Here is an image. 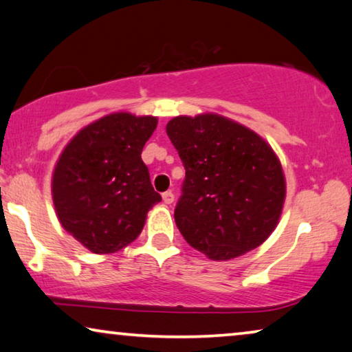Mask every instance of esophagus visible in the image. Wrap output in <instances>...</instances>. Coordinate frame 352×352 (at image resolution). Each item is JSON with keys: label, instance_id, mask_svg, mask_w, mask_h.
Instances as JSON below:
<instances>
[{"label": "esophagus", "instance_id": "esophagus-1", "mask_svg": "<svg viewBox=\"0 0 352 352\" xmlns=\"http://www.w3.org/2000/svg\"><path fill=\"white\" fill-rule=\"evenodd\" d=\"M162 198H164V203L165 204H171L173 201H175V193H173V192H165L164 195H162Z\"/></svg>", "mask_w": 352, "mask_h": 352}]
</instances>
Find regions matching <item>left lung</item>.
<instances>
[{
	"mask_svg": "<svg viewBox=\"0 0 352 352\" xmlns=\"http://www.w3.org/2000/svg\"><path fill=\"white\" fill-rule=\"evenodd\" d=\"M166 133L186 168L175 209L184 239L214 261L261 245L286 197L274 149L256 132L215 113L173 118Z\"/></svg>",
	"mask_w": 352,
	"mask_h": 352,
	"instance_id": "8db88e82",
	"label": "left lung"
}]
</instances>
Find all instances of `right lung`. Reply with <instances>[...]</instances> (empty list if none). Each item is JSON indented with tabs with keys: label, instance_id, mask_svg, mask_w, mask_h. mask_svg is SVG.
I'll return each instance as SVG.
<instances>
[{
	"label": "right lung",
	"instance_id": "right-lung-1",
	"mask_svg": "<svg viewBox=\"0 0 352 352\" xmlns=\"http://www.w3.org/2000/svg\"><path fill=\"white\" fill-rule=\"evenodd\" d=\"M155 127V116L111 113L83 127L59 155L52 177L58 220L89 252L108 255L131 244L162 201L142 160Z\"/></svg>",
	"mask_w": 352,
	"mask_h": 352
}]
</instances>
